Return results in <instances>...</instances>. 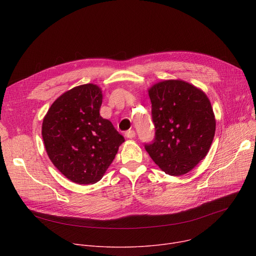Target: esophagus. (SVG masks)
Returning a JSON list of instances; mask_svg holds the SVG:
<instances>
[{"label": "esophagus", "mask_w": 256, "mask_h": 256, "mask_svg": "<svg viewBox=\"0 0 256 256\" xmlns=\"http://www.w3.org/2000/svg\"><path fill=\"white\" fill-rule=\"evenodd\" d=\"M124 135H126V138L132 139V138H134V137L136 136V132H135V130H126V132H124Z\"/></svg>", "instance_id": "obj_1"}]
</instances>
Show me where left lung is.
I'll list each match as a JSON object with an SVG mask.
<instances>
[{
	"instance_id": "left-lung-1",
	"label": "left lung",
	"mask_w": 256,
	"mask_h": 256,
	"mask_svg": "<svg viewBox=\"0 0 256 256\" xmlns=\"http://www.w3.org/2000/svg\"><path fill=\"white\" fill-rule=\"evenodd\" d=\"M154 139L144 143L154 162L169 176L192 170L210 147L216 130L206 94L184 80H169L150 90Z\"/></svg>"
}]
</instances>
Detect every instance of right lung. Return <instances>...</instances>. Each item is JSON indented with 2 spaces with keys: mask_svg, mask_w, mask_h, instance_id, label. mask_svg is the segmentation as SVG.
<instances>
[{
  "mask_svg": "<svg viewBox=\"0 0 256 256\" xmlns=\"http://www.w3.org/2000/svg\"><path fill=\"white\" fill-rule=\"evenodd\" d=\"M100 89L80 85L58 98L42 122V138L55 167L74 182H98L124 138L100 115Z\"/></svg>",
  "mask_w": 256,
  "mask_h": 256,
  "instance_id": "1",
  "label": "right lung"
}]
</instances>
